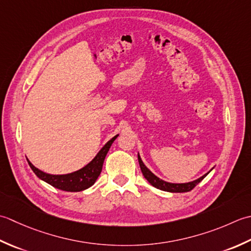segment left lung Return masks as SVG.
<instances>
[{
  "instance_id": "1",
  "label": "left lung",
  "mask_w": 251,
  "mask_h": 251,
  "mask_svg": "<svg viewBox=\"0 0 251 251\" xmlns=\"http://www.w3.org/2000/svg\"><path fill=\"white\" fill-rule=\"evenodd\" d=\"M139 157V163H140V167H141V170H142V173L143 176H144V177L146 178V180L150 182L152 186L156 187V188H159V190L161 191H166V192H171V193H185V192H190L192 191L194 187H195L197 184L202 181L204 177H206V176L208 175V173H206V175L202 176L201 177L197 178V180L193 181V182H190V183H183V184H173V183H168V182H165L160 180L159 177H157L154 173H151L148 169L146 168V166L143 163L142 159L140 155L137 156Z\"/></svg>"
}]
</instances>
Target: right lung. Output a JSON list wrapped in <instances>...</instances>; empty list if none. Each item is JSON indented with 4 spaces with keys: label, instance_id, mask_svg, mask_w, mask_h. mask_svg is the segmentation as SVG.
Listing matches in <instances>:
<instances>
[{
    "label": "right lung",
    "instance_id": "1",
    "mask_svg": "<svg viewBox=\"0 0 251 251\" xmlns=\"http://www.w3.org/2000/svg\"><path fill=\"white\" fill-rule=\"evenodd\" d=\"M117 136L118 135L114 136L110 141L106 143L105 146L101 148L99 151V154L95 156L94 159L92 160L89 165H86L84 168L80 169L78 171L69 173V175H49V173H45L39 170V169L35 168L30 161H28V163L30 168L32 169V171L35 173V176L41 178V180H43L44 182L49 183L50 185L58 188V190L66 192L83 191L93 185L95 181L97 180V177L100 175L105 157L107 155V152H108L111 144L117 139Z\"/></svg>",
    "mask_w": 251,
    "mask_h": 251
}]
</instances>
